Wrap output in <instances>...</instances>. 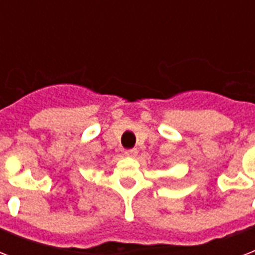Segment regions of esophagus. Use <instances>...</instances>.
I'll use <instances>...</instances> for the list:
<instances>
[{
    "instance_id": "1",
    "label": "esophagus",
    "mask_w": 255,
    "mask_h": 255,
    "mask_svg": "<svg viewBox=\"0 0 255 255\" xmlns=\"http://www.w3.org/2000/svg\"><path fill=\"white\" fill-rule=\"evenodd\" d=\"M124 155L128 156V157H135L137 155V149L136 148H131V149H126L124 151Z\"/></svg>"
}]
</instances>
